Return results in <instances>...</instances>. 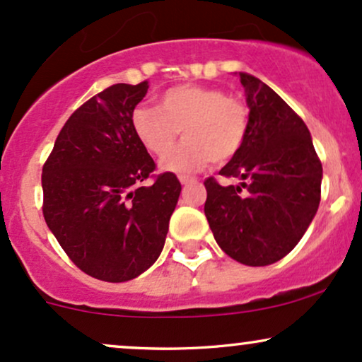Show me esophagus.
I'll return each instance as SVG.
<instances>
[{"label": "esophagus", "mask_w": 362, "mask_h": 362, "mask_svg": "<svg viewBox=\"0 0 362 362\" xmlns=\"http://www.w3.org/2000/svg\"><path fill=\"white\" fill-rule=\"evenodd\" d=\"M178 180H180L182 185H189V184H194L195 178L194 177H187V175H180V177H178Z\"/></svg>", "instance_id": "obj_1"}]
</instances>
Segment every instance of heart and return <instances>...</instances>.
<instances>
[{
	"label": "heart",
	"mask_w": 362,
	"mask_h": 362,
	"mask_svg": "<svg viewBox=\"0 0 362 362\" xmlns=\"http://www.w3.org/2000/svg\"><path fill=\"white\" fill-rule=\"evenodd\" d=\"M156 107H136L131 126L141 144L158 158L167 155L182 132L185 141L163 160L170 172H192L209 161L226 163L247 139L248 105L216 86H172L160 95Z\"/></svg>",
	"instance_id": "heart-1"
}]
</instances>
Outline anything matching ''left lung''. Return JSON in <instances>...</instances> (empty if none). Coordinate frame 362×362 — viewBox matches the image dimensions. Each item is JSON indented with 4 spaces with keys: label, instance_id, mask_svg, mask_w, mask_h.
I'll list each match as a JSON object with an SVG mask.
<instances>
[{
    "label": "left lung",
    "instance_id": "obj_1",
    "mask_svg": "<svg viewBox=\"0 0 362 362\" xmlns=\"http://www.w3.org/2000/svg\"><path fill=\"white\" fill-rule=\"evenodd\" d=\"M250 107L242 149L219 175L240 185L204 180V213L226 255L260 267L296 247L317 214L322 195V161L306 124L279 95L252 74L240 73Z\"/></svg>",
    "mask_w": 362,
    "mask_h": 362
}]
</instances>
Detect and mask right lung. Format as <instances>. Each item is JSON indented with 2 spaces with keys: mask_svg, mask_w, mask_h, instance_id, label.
<instances>
[{
  "mask_svg": "<svg viewBox=\"0 0 362 362\" xmlns=\"http://www.w3.org/2000/svg\"><path fill=\"white\" fill-rule=\"evenodd\" d=\"M148 81L105 88L66 120L42 168V213L78 269L124 282L155 264L182 185L136 138L131 114ZM149 177L151 186L140 187Z\"/></svg>",
  "mask_w": 362,
  "mask_h": 362,
  "instance_id": "add662e5",
  "label": "right lung"
}]
</instances>
